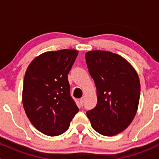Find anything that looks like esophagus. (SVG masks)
I'll return each mask as SVG.
<instances>
[{"mask_svg": "<svg viewBox=\"0 0 159 159\" xmlns=\"http://www.w3.org/2000/svg\"><path fill=\"white\" fill-rule=\"evenodd\" d=\"M84 98L83 97L80 99V105H81V106H83V105H84Z\"/></svg>", "mask_w": 159, "mask_h": 159, "instance_id": "obj_1", "label": "esophagus"}]
</instances>
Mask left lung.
Wrapping results in <instances>:
<instances>
[{"label": "left lung", "mask_w": 159, "mask_h": 159, "mask_svg": "<svg viewBox=\"0 0 159 159\" xmlns=\"http://www.w3.org/2000/svg\"><path fill=\"white\" fill-rule=\"evenodd\" d=\"M85 59L97 90V105L86 113L91 127L105 136L119 134L137 113L140 98L138 73L126 59L110 51H89Z\"/></svg>", "instance_id": "obj_1"}]
</instances>
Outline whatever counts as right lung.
<instances>
[{"mask_svg": "<svg viewBox=\"0 0 159 159\" xmlns=\"http://www.w3.org/2000/svg\"><path fill=\"white\" fill-rule=\"evenodd\" d=\"M78 51H47L35 57L24 79L22 102L34 127L48 136L68 129L78 108L70 95L68 74Z\"/></svg>", "mask_w": 159, "mask_h": 159, "instance_id": "obj_1", "label": "right lung"}]
</instances>
